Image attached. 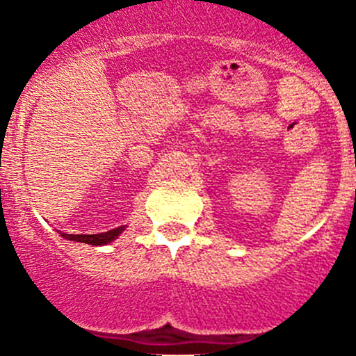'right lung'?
Listing matches in <instances>:
<instances>
[{
  "instance_id": "1",
  "label": "right lung",
  "mask_w": 356,
  "mask_h": 356,
  "mask_svg": "<svg viewBox=\"0 0 356 356\" xmlns=\"http://www.w3.org/2000/svg\"><path fill=\"white\" fill-rule=\"evenodd\" d=\"M124 226H119V228L108 229L105 234H94V235H71V234H60L62 237L67 238V241H76V242H85V244H90V246H103V244H108V242L115 241L118 235L122 234Z\"/></svg>"
}]
</instances>
